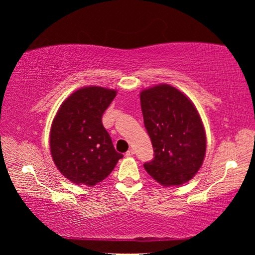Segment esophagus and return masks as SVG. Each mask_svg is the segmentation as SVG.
Returning <instances> with one entry per match:
<instances>
[{
	"instance_id": "1",
	"label": "esophagus",
	"mask_w": 255,
	"mask_h": 255,
	"mask_svg": "<svg viewBox=\"0 0 255 255\" xmlns=\"http://www.w3.org/2000/svg\"><path fill=\"white\" fill-rule=\"evenodd\" d=\"M135 154V152H133V149H128L127 152H126V156H128V157H130V156H132V155Z\"/></svg>"
}]
</instances>
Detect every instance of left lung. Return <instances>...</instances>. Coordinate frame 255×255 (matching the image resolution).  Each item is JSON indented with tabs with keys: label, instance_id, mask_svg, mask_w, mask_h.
Instances as JSON below:
<instances>
[{
	"label": "left lung",
	"instance_id": "8db88e82",
	"mask_svg": "<svg viewBox=\"0 0 255 255\" xmlns=\"http://www.w3.org/2000/svg\"><path fill=\"white\" fill-rule=\"evenodd\" d=\"M144 125L154 158L145 170L164 187L191 180L202 165L206 132L196 107L178 89L159 84L140 92Z\"/></svg>",
	"mask_w": 255,
	"mask_h": 255
}]
</instances>
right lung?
<instances>
[{
	"instance_id": "right-lung-1",
	"label": "right lung",
	"mask_w": 255,
	"mask_h": 255,
	"mask_svg": "<svg viewBox=\"0 0 255 255\" xmlns=\"http://www.w3.org/2000/svg\"><path fill=\"white\" fill-rule=\"evenodd\" d=\"M117 91L85 86L62 103L50 129V152L60 173L73 183L93 187L115 169L118 153L102 125Z\"/></svg>"
}]
</instances>
